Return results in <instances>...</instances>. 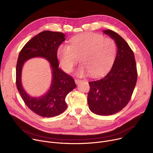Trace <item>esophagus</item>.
Wrapping results in <instances>:
<instances>
[{"mask_svg": "<svg viewBox=\"0 0 153 153\" xmlns=\"http://www.w3.org/2000/svg\"><path fill=\"white\" fill-rule=\"evenodd\" d=\"M81 82H82V80H80V79H75V82H76V83L77 84V85L79 84Z\"/></svg>", "mask_w": 153, "mask_h": 153, "instance_id": "obj_1", "label": "esophagus"}]
</instances>
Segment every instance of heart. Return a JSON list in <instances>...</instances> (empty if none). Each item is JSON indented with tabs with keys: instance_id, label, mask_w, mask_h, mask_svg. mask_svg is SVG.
I'll use <instances>...</instances> for the list:
<instances>
[{
	"instance_id": "1",
	"label": "heart",
	"mask_w": 153,
	"mask_h": 153,
	"mask_svg": "<svg viewBox=\"0 0 153 153\" xmlns=\"http://www.w3.org/2000/svg\"><path fill=\"white\" fill-rule=\"evenodd\" d=\"M70 45H61L57 56L63 68L71 72L80 58L82 65L78 73H89L98 77L106 73L113 65L117 53L114 40L93 33L77 34L70 40Z\"/></svg>"
}]
</instances>
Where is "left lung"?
Returning a JSON list of instances; mask_svg holds the SVG:
<instances>
[{
	"mask_svg": "<svg viewBox=\"0 0 153 153\" xmlns=\"http://www.w3.org/2000/svg\"><path fill=\"white\" fill-rule=\"evenodd\" d=\"M103 32L115 40L117 55L106 76L88 82L90 89L87 101L93 113L109 116L121 111L129 102L137 82V71L134 53L127 42L112 30Z\"/></svg>",
	"mask_w": 153,
	"mask_h": 153,
	"instance_id": "8db88e82",
	"label": "left lung"
}]
</instances>
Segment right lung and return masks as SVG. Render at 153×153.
Wrapping results in <instances>:
<instances>
[{"instance_id": "add662e5", "label": "right lung", "mask_w": 153, "mask_h": 153, "mask_svg": "<svg viewBox=\"0 0 153 153\" xmlns=\"http://www.w3.org/2000/svg\"><path fill=\"white\" fill-rule=\"evenodd\" d=\"M65 40L60 32L44 31L29 40L20 51L16 65L17 88L26 105L36 114L45 117H54L63 113L67 108L65 102L67 95L76 87L74 79L59 68L57 50ZM36 56H42L51 64L52 83L49 91L37 98L30 97L21 83V73L24 62Z\"/></svg>"}]
</instances>
